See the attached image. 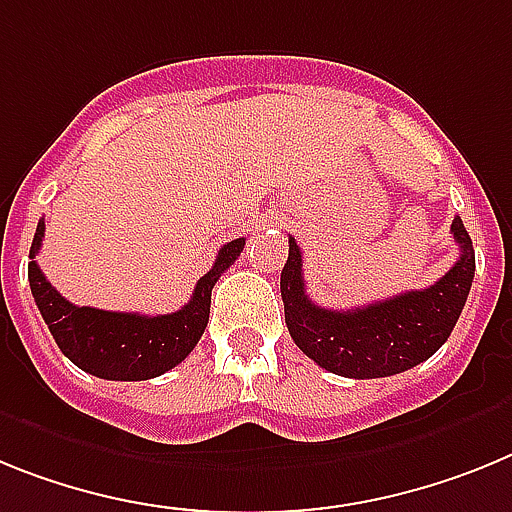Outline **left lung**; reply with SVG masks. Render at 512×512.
Wrapping results in <instances>:
<instances>
[{
	"instance_id": "8db88e82",
	"label": "left lung",
	"mask_w": 512,
	"mask_h": 512,
	"mask_svg": "<svg viewBox=\"0 0 512 512\" xmlns=\"http://www.w3.org/2000/svg\"><path fill=\"white\" fill-rule=\"evenodd\" d=\"M451 234L461 255L433 286L361 309H322L306 296L301 250L288 237L281 296L293 342L324 371L345 379H381L428 361L448 340L474 281V247L456 216Z\"/></svg>"
}]
</instances>
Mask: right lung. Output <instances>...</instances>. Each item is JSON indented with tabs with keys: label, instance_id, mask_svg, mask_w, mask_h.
<instances>
[{
	"label": "right lung",
	"instance_id": "1",
	"mask_svg": "<svg viewBox=\"0 0 512 512\" xmlns=\"http://www.w3.org/2000/svg\"><path fill=\"white\" fill-rule=\"evenodd\" d=\"M43 231L46 221H38L28 265L35 304L41 309L61 353L82 371L108 381L154 379L185 361L206 330L213 286L244 250V237L226 242L213 268L198 281L188 304L172 314L146 317V314L102 311L66 301L46 281V275L35 262L43 244Z\"/></svg>",
	"mask_w": 512,
	"mask_h": 512
}]
</instances>
